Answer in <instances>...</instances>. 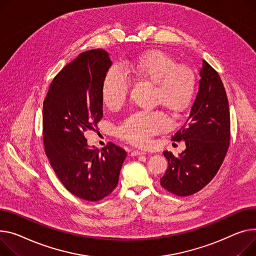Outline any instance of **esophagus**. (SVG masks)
<instances>
[{"instance_id": "1", "label": "esophagus", "mask_w": 256, "mask_h": 256, "mask_svg": "<svg viewBox=\"0 0 256 256\" xmlns=\"http://www.w3.org/2000/svg\"><path fill=\"white\" fill-rule=\"evenodd\" d=\"M143 154H146V153L144 151H140V150H132L130 152L132 156H143Z\"/></svg>"}]
</instances>
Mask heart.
<instances>
[{
    "instance_id": "b5f03b06",
    "label": "heart",
    "mask_w": 256,
    "mask_h": 256,
    "mask_svg": "<svg viewBox=\"0 0 256 256\" xmlns=\"http://www.w3.org/2000/svg\"><path fill=\"white\" fill-rule=\"evenodd\" d=\"M126 70L134 79L154 84V98L168 110L182 112L188 108L196 94V76L186 66L160 50H151L126 62ZM130 81L117 64L106 72L100 96L109 108L120 106L130 90ZM170 126L168 117L160 111H134L126 115L116 128L119 137L136 145H145L152 136Z\"/></svg>"
}]
</instances>
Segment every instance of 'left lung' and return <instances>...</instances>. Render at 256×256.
<instances>
[{"mask_svg": "<svg viewBox=\"0 0 256 256\" xmlns=\"http://www.w3.org/2000/svg\"><path fill=\"white\" fill-rule=\"evenodd\" d=\"M200 85L190 114L173 141H185L178 156L164 151L168 168L160 185L179 196H192L216 175L228 149L230 119L226 92L218 73L202 60Z\"/></svg>", "mask_w": 256, "mask_h": 256, "instance_id": "8db88e82", "label": "left lung"}]
</instances>
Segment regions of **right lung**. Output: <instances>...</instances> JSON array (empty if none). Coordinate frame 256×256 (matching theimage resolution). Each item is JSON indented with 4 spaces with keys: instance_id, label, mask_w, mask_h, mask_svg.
<instances>
[{
    "instance_id": "add662e5",
    "label": "right lung",
    "mask_w": 256,
    "mask_h": 256,
    "mask_svg": "<svg viewBox=\"0 0 256 256\" xmlns=\"http://www.w3.org/2000/svg\"><path fill=\"white\" fill-rule=\"evenodd\" d=\"M112 62L104 49L80 54L51 82L43 103L45 153L60 182L79 198L96 202L118 184L126 152L109 142L90 148L84 132L103 117L102 82Z\"/></svg>"
}]
</instances>
